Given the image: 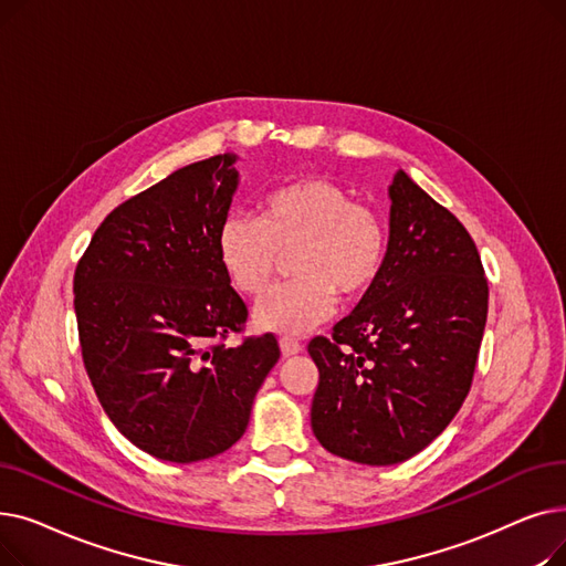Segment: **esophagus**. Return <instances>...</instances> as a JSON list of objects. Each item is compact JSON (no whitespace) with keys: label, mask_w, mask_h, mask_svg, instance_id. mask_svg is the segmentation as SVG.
Here are the masks:
<instances>
[{"label":"esophagus","mask_w":566,"mask_h":566,"mask_svg":"<svg viewBox=\"0 0 566 566\" xmlns=\"http://www.w3.org/2000/svg\"><path fill=\"white\" fill-rule=\"evenodd\" d=\"M280 348L284 358H291V355H298L303 350V344L298 339H291V337H282L280 339Z\"/></svg>","instance_id":"esophagus-1"}]
</instances>
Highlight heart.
Masks as SVG:
<instances>
[{"label":"heart","instance_id":"obj_1","mask_svg":"<svg viewBox=\"0 0 566 566\" xmlns=\"http://www.w3.org/2000/svg\"><path fill=\"white\" fill-rule=\"evenodd\" d=\"M259 220L231 213L216 233V254L229 284L256 298L273 284L282 256L293 284L275 289L254 307L263 333L305 335L328 318L337 298L358 303L376 286L388 233L367 206L328 178H301L268 192Z\"/></svg>","mask_w":566,"mask_h":566}]
</instances>
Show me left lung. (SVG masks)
<instances>
[{
	"label": "left lung",
	"instance_id": "obj_1",
	"mask_svg": "<svg viewBox=\"0 0 566 566\" xmlns=\"http://www.w3.org/2000/svg\"><path fill=\"white\" fill-rule=\"evenodd\" d=\"M388 256L376 286L307 346L318 367L312 431L335 457L401 463L468 397L489 284L465 227L399 169L388 188Z\"/></svg>",
	"mask_w": 566,
	"mask_h": 566
}]
</instances>
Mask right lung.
Segmentation results:
<instances>
[{"instance_id": "add662e5", "label": "right lung", "mask_w": 566, "mask_h": 566, "mask_svg": "<svg viewBox=\"0 0 566 566\" xmlns=\"http://www.w3.org/2000/svg\"><path fill=\"white\" fill-rule=\"evenodd\" d=\"M235 160L186 165L116 206L73 280L82 358L101 406L135 448L171 463L227 452L280 360L273 335L220 342L248 318L216 254L241 181Z\"/></svg>"}]
</instances>
